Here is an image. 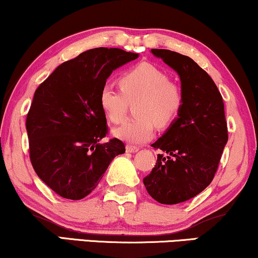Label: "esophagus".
<instances>
[{
  "instance_id": "1",
  "label": "esophagus",
  "mask_w": 258,
  "mask_h": 258,
  "mask_svg": "<svg viewBox=\"0 0 258 258\" xmlns=\"http://www.w3.org/2000/svg\"><path fill=\"white\" fill-rule=\"evenodd\" d=\"M139 150L138 146H133V145H127L126 146V151L127 152H137Z\"/></svg>"
}]
</instances>
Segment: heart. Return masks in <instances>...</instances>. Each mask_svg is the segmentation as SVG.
<instances>
[{
	"instance_id": "obj_1",
	"label": "heart",
	"mask_w": 258,
	"mask_h": 258,
	"mask_svg": "<svg viewBox=\"0 0 258 258\" xmlns=\"http://www.w3.org/2000/svg\"><path fill=\"white\" fill-rule=\"evenodd\" d=\"M136 118L114 130V136L130 144H144L155 133V126L167 127L180 115L184 97L181 87L151 63H140L120 77V88L106 84L100 90V106L114 123L125 119L130 103Z\"/></svg>"
}]
</instances>
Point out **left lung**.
I'll return each mask as SVG.
<instances>
[{
  "mask_svg": "<svg viewBox=\"0 0 258 258\" xmlns=\"http://www.w3.org/2000/svg\"><path fill=\"white\" fill-rule=\"evenodd\" d=\"M151 52L180 75L184 102L178 118L152 144L167 158L158 155L143 182L159 204L176 205L197 197L213 180L229 139L227 122L223 96L206 71L177 52Z\"/></svg>",
  "mask_w": 258,
  "mask_h": 258,
  "instance_id": "obj_1",
  "label": "left lung"
}]
</instances>
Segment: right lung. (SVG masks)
<instances>
[{
	"instance_id": "obj_1",
	"label": "right lung",
	"mask_w": 258,
	"mask_h": 258,
	"mask_svg": "<svg viewBox=\"0 0 258 258\" xmlns=\"http://www.w3.org/2000/svg\"><path fill=\"white\" fill-rule=\"evenodd\" d=\"M137 58L121 48H91L61 63L35 90L26 118L29 159L59 197L86 198L125 152L118 138L100 143L108 125L99 96L113 70Z\"/></svg>"
}]
</instances>
